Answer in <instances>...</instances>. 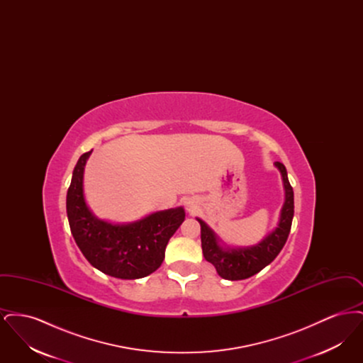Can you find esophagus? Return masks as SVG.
<instances>
[{
	"label": "esophagus",
	"instance_id": "34e87169",
	"mask_svg": "<svg viewBox=\"0 0 363 363\" xmlns=\"http://www.w3.org/2000/svg\"><path fill=\"white\" fill-rule=\"evenodd\" d=\"M185 207H186V209L189 211V212H193L196 208H197V206L194 204V201L193 200H190V199H188L186 201H185Z\"/></svg>",
	"mask_w": 363,
	"mask_h": 363
}]
</instances>
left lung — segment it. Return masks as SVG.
I'll use <instances>...</instances> for the list:
<instances>
[{
  "label": "left lung",
  "instance_id": "1",
  "mask_svg": "<svg viewBox=\"0 0 363 363\" xmlns=\"http://www.w3.org/2000/svg\"><path fill=\"white\" fill-rule=\"evenodd\" d=\"M284 186V204L277 227L262 241L247 247H231L222 241L209 225L197 218L201 225V247L204 259L211 262L219 277L227 280H242L259 274L277 259L289 238L294 218V191L283 163L275 162Z\"/></svg>",
  "mask_w": 363,
  "mask_h": 363
}]
</instances>
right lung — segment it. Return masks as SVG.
<instances>
[{"mask_svg": "<svg viewBox=\"0 0 363 363\" xmlns=\"http://www.w3.org/2000/svg\"><path fill=\"white\" fill-rule=\"evenodd\" d=\"M80 156L67 194L70 231L88 262L108 277L135 280L162 265L169 240L185 220L182 207L154 212L132 223H110L88 208L83 178L86 159Z\"/></svg>", "mask_w": 363, "mask_h": 363, "instance_id": "right-lung-1", "label": "right lung"}]
</instances>
